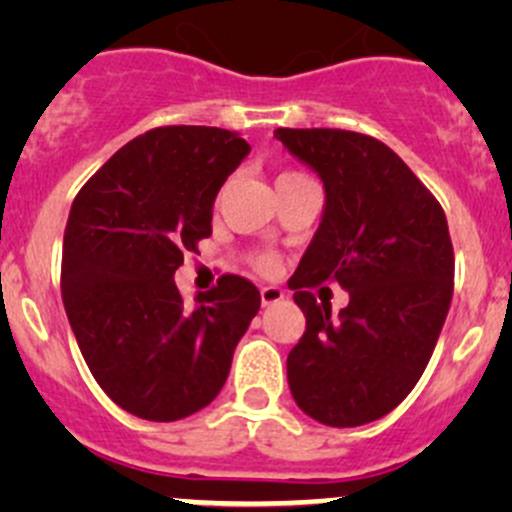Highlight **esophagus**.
Returning a JSON list of instances; mask_svg holds the SVG:
<instances>
[{
	"mask_svg": "<svg viewBox=\"0 0 512 512\" xmlns=\"http://www.w3.org/2000/svg\"><path fill=\"white\" fill-rule=\"evenodd\" d=\"M260 299H262V307H272V304H277L285 299V289L275 287V285H265V287H260Z\"/></svg>",
	"mask_w": 512,
	"mask_h": 512,
	"instance_id": "esophagus-1",
	"label": "esophagus"
}]
</instances>
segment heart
Segmentation results:
<instances>
[{"label":"heart","instance_id":"b5f03b06","mask_svg":"<svg viewBox=\"0 0 512 512\" xmlns=\"http://www.w3.org/2000/svg\"><path fill=\"white\" fill-rule=\"evenodd\" d=\"M297 175H302V173H282L280 178H297ZM277 178V180H280ZM257 267H260L262 272H272L277 267V262H275V257L272 255H260L257 257Z\"/></svg>","mask_w":512,"mask_h":512}]
</instances>
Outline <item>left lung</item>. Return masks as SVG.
Segmentation results:
<instances>
[{"mask_svg": "<svg viewBox=\"0 0 512 512\" xmlns=\"http://www.w3.org/2000/svg\"><path fill=\"white\" fill-rule=\"evenodd\" d=\"M324 183L322 223L289 280L307 329L287 356L299 409L334 428L394 411L421 379L453 297V245L438 200L389 146L339 128H277ZM350 292L339 315L311 287Z\"/></svg>", "mask_w": 512, "mask_h": 512, "instance_id": "obj_1", "label": "left lung"}]
</instances>
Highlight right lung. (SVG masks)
<instances>
[{"instance_id": "1", "label": "right lung", "mask_w": 512, "mask_h": 512, "mask_svg": "<svg viewBox=\"0 0 512 512\" xmlns=\"http://www.w3.org/2000/svg\"><path fill=\"white\" fill-rule=\"evenodd\" d=\"M250 153L225 128L163 126L113 153L71 205L61 297L81 354L113 404L178 421L223 389L260 309L250 280L223 275L185 307L175 270L213 235V203Z\"/></svg>"}]
</instances>
